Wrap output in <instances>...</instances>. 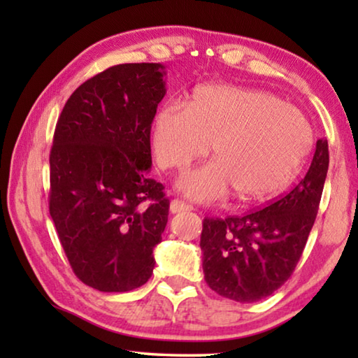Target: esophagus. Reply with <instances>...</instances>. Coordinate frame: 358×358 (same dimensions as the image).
I'll use <instances>...</instances> for the list:
<instances>
[{
    "label": "esophagus",
    "instance_id": "1",
    "mask_svg": "<svg viewBox=\"0 0 358 358\" xmlns=\"http://www.w3.org/2000/svg\"><path fill=\"white\" fill-rule=\"evenodd\" d=\"M192 207L191 205L185 203L183 201H178V199H173L171 202V213H183V211H191Z\"/></svg>",
    "mask_w": 358,
    "mask_h": 358
}]
</instances>
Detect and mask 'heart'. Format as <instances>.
I'll return each mask as SVG.
<instances>
[{"mask_svg": "<svg viewBox=\"0 0 358 358\" xmlns=\"http://www.w3.org/2000/svg\"><path fill=\"white\" fill-rule=\"evenodd\" d=\"M313 141L295 107L271 93L232 85H202L189 104L157 112L151 145L161 169H185L211 151L216 159L186 171L177 187L197 202H215L232 189L241 201L276 197L295 180Z\"/></svg>", "mask_w": 358, "mask_h": 358, "instance_id": "heart-1", "label": "heart"}]
</instances>
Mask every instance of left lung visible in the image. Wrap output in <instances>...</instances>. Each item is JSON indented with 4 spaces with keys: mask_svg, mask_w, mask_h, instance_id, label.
Masks as SVG:
<instances>
[{
    "mask_svg": "<svg viewBox=\"0 0 358 358\" xmlns=\"http://www.w3.org/2000/svg\"><path fill=\"white\" fill-rule=\"evenodd\" d=\"M327 171L329 142L319 138L306 175L286 196L243 216L205 217L202 266L211 290L254 303L289 280L316 221Z\"/></svg>",
    "mask_w": 358,
    "mask_h": 358,
    "instance_id": "8db88e82",
    "label": "left lung"
}]
</instances>
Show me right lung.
Masks as SVG:
<instances>
[{
  "label": "right lung",
  "mask_w": 358,
  "mask_h": 358,
  "mask_svg": "<svg viewBox=\"0 0 358 358\" xmlns=\"http://www.w3.org/2000/svg\"><path fill=\"white\" fill-rule=\"evenodd\" d=\"M161 63H129L82 83L59 115L48 210L76 276L101 292L143 286L169 216L148 177L150 131L166 94Z\"/></svg>",
  "instance_id": "right-lung-1"
}]
</instances>
